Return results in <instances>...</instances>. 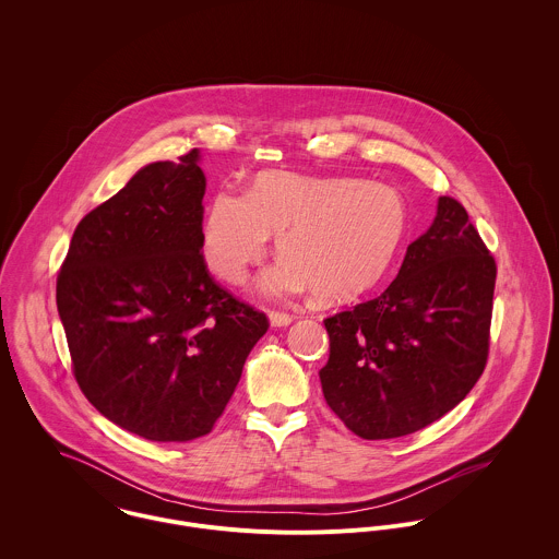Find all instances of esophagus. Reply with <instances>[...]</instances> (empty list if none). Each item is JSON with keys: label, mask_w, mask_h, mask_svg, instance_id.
Wrapping results in <instances>:
<instances>
[{"label": "esophagus", "mask_w": 559, "mask_h": 559, "mask_svg": "<svg viewBox=\"0 0 559 559\" xmlns=\"http://www.w3.org/2000/svg\"><path fill=\"white\" fill-rule=\"evenodd\" d=\"M269 320H271L273 326H288L295 319L290 314H286V312H271Z\"/></svg>", "instance_id": "obj_1"}]
</instances>
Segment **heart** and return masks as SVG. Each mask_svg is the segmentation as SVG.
I'll list each match as a JSON object with an SVG mask.
<instances>
[{"mask_svg":"<svg viewBox=\"0 0 559 559\" xmlns=\"http://www.w3.org/2000/svg\"><path fill=\"white\" fill-rule=\"evenodd\" d=\"M408 228L396 187L346 176L262 171L247 193L213 195L202 251L226 284L247 282L277 235L282 258L262 277L271 297L314 288L322 301H348L372 290L390 271Z\"/></svg>","mask_w":559,"mask_h":559,"instance_id":"b5f03b06","label":"heart"}]
</instances>
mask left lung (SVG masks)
Here are the masks:
<instances>
[{
	"instance_id": "8db88e82",
	"label": "left lung",
	"mask_w": 559,
	"mask_h": 559,
	"mask_svg": "<svg viewBox=\"0 0 559 559\" xmlns=\"http://www.w3.org/2000/svg\"><path fill=\"white\" fill-rule=\"evenodd\" d=\"M497 264L465 206L439 198L379 297L324 319L322 394L361 439H394L443 417L478 383L490 342Z\"/></svg>"
}]
</instances>
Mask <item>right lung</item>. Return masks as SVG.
Masks as SVG:
<instances>
[{
  "label": "right lung",
  "instance_id": "add662e5",
  "mask_svg": "<svg viewBox=\"0 0 559 559\" xmlns=\"http://www.w3.org/2000/svg\"><path fill=\"white\" fill-rule=\"evenodd\" d=\"M198 148L142 167L75 228L56 301L83 396L151 441L209 435L269 319L222 288L202 249Z\"/></svg>",
  "mask_w": 559,
  "mask_h": 559
}]
</instances>
